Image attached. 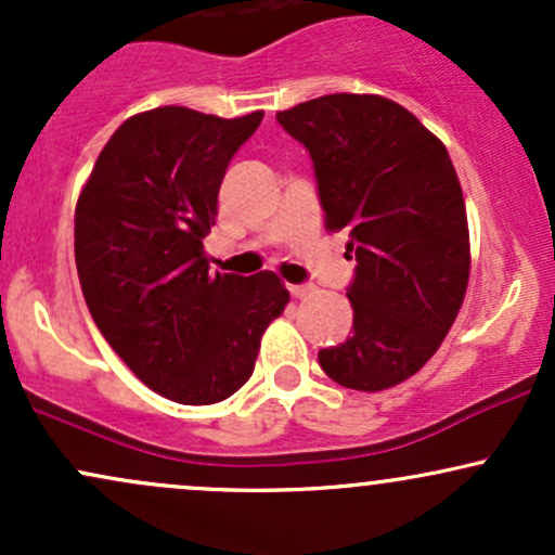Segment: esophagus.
Wrapping results in <instances>:
<instances>
[{
  "instance_id": "34e87169",
  "label": "esophagus",
  "mask_w": 555,
  "mask_h": 555,
  "mask_svg": "<svg viewBox=\"0 0 555 555\" xmlns=\"http://www.w3.org/2000/svg\"><path fill=\"white\" fill-rule=\"evenodd\" d=\"M310 289H313V286L310 284H289V295L292 297H305V295H310Z\"/></svg>"
}]
</instances>
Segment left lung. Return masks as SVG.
Masks as SVG:
<instances>
[{
	"instance_id": "1",
	"label": "left lung",
	"mask_w": 555,
	"mask_h": 555,
	"mask_svg": "<svg viewBox=\"0 0 555 555\" xmlns=\"http://www.w3.org/2000/svg\"><path fill=\"white\" fill-rule=\"evenodd\" d=\"M308 149L331 232H349L352 334L321 349L336 384L384 391L441 347L469 279L464 197L449 151L384 95L331 93L276 114Z\"/></svg>"
}]
</instances>
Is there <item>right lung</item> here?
Returning <instances> with one entry per match:
<instances>
[{
    "mask_svg": "<svg viewBox=\"0 0 555 555\" xmlns=\"http://www.w3.org/2000/svg\"><path fill=\"white\" fill-rule=\"evenodd\" d=\"M263 112L221 119L158 106L119 127L75 208V266L95 326L125 365L180 404L247 384L260 336L289 302L271 271L208 273L203 237L229 162Z\"/></svg>",
    "mask_w": 555,
    "mask_h": 555,
    "instance_id": "right-lung-1",
    "label": "right lung"
}]
</instances>
